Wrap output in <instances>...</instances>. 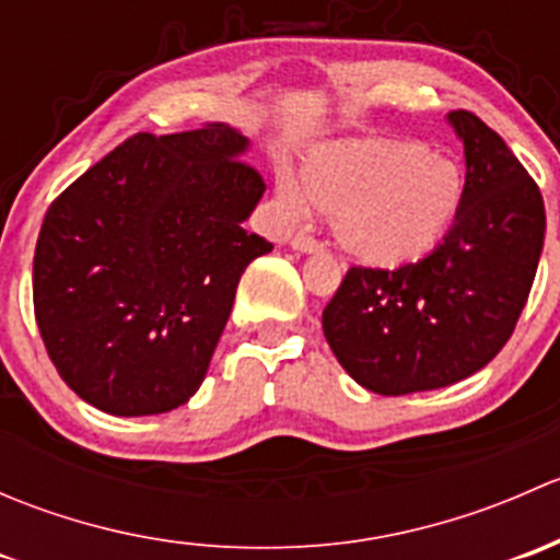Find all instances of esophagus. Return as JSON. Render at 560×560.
I'll return each mask as SVG.
<instances>
[{
  "label": "esophagus",
  "mask_w": 560,
  "mask_h": 560,
  "mask_svg": "<svg viewBox=\"0 0 560 560\" xmlns=\"http://www.w3.org/2000/svg\"><path fill=\"white\" fill-rule=\"evenodd\" d=\"M290 246H292V252H298V254H316V252H322L319 241L312 238V235H306V233L295 235V238L290 241Z\"/></svg>",
  "instance_id": "1"
}]
</instances>
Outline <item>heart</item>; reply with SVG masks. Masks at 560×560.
<instances>
[{
    "label": "heart",
    "mask_w": 560,
    "mask_h": 560,
    "mask_svg": "<svg viewBox=\"0 0 560 560\" xmlns=\"http://www.w3.org/2000/svg\"><path fill=\"white\" fill-rule=\"evenodd\" d=\"M466 171L420 140L365 138L308 154L301 180L281 175L276 202L287 224L312 208L332 217V238L354 262L395 270L433 252L466 206Z\"/></svg>",
    "instance_id": "1"
}]
</instances>
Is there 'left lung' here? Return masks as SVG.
<instances>
[{
  "instance_id": "obj_1",
  "label": "left lung",
  "mask_w": 560,
  "mask_h": 560,
  "mask_svg": "<svg viewBox=\"0 0 560 560\" xmlns=\"http://www.w3.org/2000/svg\"><path fill=\"white\" fill-rule=\"evenodd\" d=\"M466 156L468 195L447 238L398 270L352 268L322 312L341 369L380 395L477 374L510 341L545 246L539 186L474 113H447Z\"/></svg>"
}]
</instances>
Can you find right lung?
Returning a JSON list of instances; mask_svg holds the SVG:
<instances>
[{
    "instance_id": "add662e5",
    "label": "right lung",
    "mask_w": 560,
    "mask_h": 560,
    "mask_svg": "<svg viewBox=\"0 0 560 560\" xmlns=\"http://www.w3.org/2000/svg\"><path fill=\"white\" fill-rule=\"evenodd\" d=\"M230 124L138 132L48 208L35 316L56 371L116 417L165 415L202 385L246 265L265 184Z\"/></svg>"
}]
</instances>
